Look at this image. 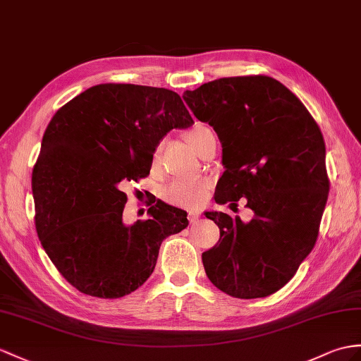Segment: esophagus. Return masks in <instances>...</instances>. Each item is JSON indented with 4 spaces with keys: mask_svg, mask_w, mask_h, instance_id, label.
Wrapping results in <instances>:
<instances>
[{
    "mask_svg": "<svg viewBox=\"0 0 361 361\" xmlns=\"http://www.w3.org/2000/svg\"><path fill=\"white\" fill-rule=\"evenodd\" d=\"M199 217H200V213H199V211H195V209H192V211H190V213H188L190 222H196Z\"/></svg>",
    "mask_w": 361,
    "mask_h": 361,
    "instance_id": "1",
    "label": "esophagus"
}]
</instances>
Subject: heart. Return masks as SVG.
Listing matches in <instances>:
<instances>
[{
    "label": "heart",
    "mask_w": 361,
    "mask_h": 361,
    "mask_svg": "<svg viewBox=\"0 0 361 361\" xmlns=\"http://www.w3.org/2000/svg\"><path fill=\"white\" fill-rule=\"evenodd\" d=\"M213 135L207 126L196 124L192 128H190L185 133V139L188 144L195 148L199 153L204 140ZM211 188V180L207 178L199 179H176L170 182L162 191L164 199L169 204L185 207V208H196L200 207L208 197V191Z\"/></svg>",
    "instance_id": "obj_1"
}]
</instances>
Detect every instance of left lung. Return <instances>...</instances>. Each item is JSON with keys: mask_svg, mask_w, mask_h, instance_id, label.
<instances>
[{"mask_svg": "<svg viewBox=\"0 0 361 361\" xmlns=\"http://www.w3.org/2000/svg\"><path fill=\"white\" fill-rule=\"evenodd\" d=\"M214 128L225 171L217 204L247 197L251 222L221 211L205 216L221 239L202 254L208 279L235 298L268 297L294 277L317 242L329 192L323 135L297 96L265 75L221 78L183 93Z\"/></svg>", "mask_w": 361, "mask_h": 361, "instance_id": "left-lung-1", "label": "left lung"}]
</instances>
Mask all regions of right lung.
<instances>
[{"label": "right lung", "mask_w": 361, "mask_h": 361, "mask_svg": "<svg viewBox=\"0 0 361 361\" xmlns=\"http://www.w3.org/2000/svg\"><path fill=\"white\" fill-rule=\"evenodd\" d=\"M192 118L180 96L135 84H99L63 105L44 131L32 171L35 226L44 251L82 294L119 298L152 276L161 243L187 213L157 200L150 219L124 225L127 182L150 174L171 128Z\"/></svg>", "instance_id": "add662e5"}]
</instances>
